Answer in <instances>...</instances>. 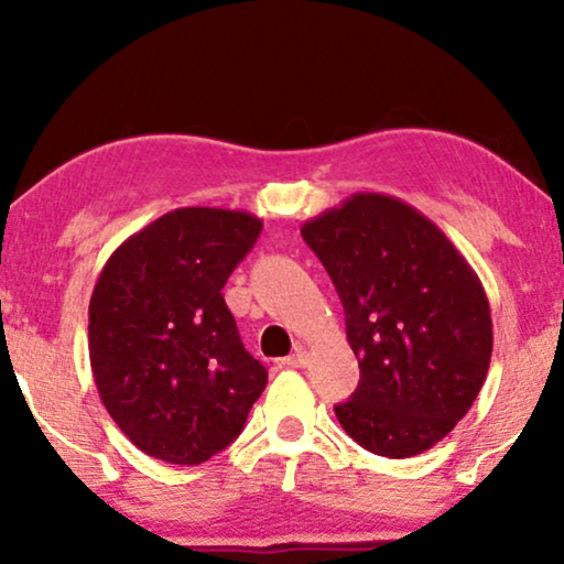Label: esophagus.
I'll list each match as a JSON object with an SVG mask.
<instances>
[{
	"instance_id": "1",
	"label": "esophagus",
	"mask_w": 564,
	"mask_h": 564,
	"mask_svg": "<svg viewBox=\"0 0 564 564\" xmlns=\"http://www.w3.org/2000/svg\"><path fill=\"white\" fill-rule=\"evenodd\" d=\"M284 365H288V367H295V369H300V367H307V349H305V346H295V351H292L290 357L284 359Z\"/></svg>"
}]
</instances>
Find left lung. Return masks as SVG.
<instances>
[{
  "mask_svg": "<svg viewBox=\"0 0 564 564\" xmlns=\"http://www.w3.org/2000/svg\"><path fill=\"white\" fill-rule=\"evenodd\" d=\"M359 359L336 419L359 446L403 459L442 442L473 408L492 354L482 282L454 243L403 199L359 192L307 220Z\"/></svg>",
  "mask_w": 564,
  "mask_h": 564,
  "instance_id": "1",
  "label": "left lung"
}]
</instances>
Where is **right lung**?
Returning <instances> with one entry per match:
<instances>
[{
	"label": "right lung",
	"instance_id": "right-lung-1",
	"mask_svg": "<svg viewBox=\"0 0 564 564\" xmlns=\"http://www.w3.org/2000/svg\"><path fill=\"white\" fill-rule=\"evenodd\" d=\"M261 234L243 210L180 207L122 241L89 300L99 398L149 457L199 465L234 442L267 388L223 288Z\"/></svg>",
	"mask_w": 564,
	"mask_h": 564
}]
</instances>
